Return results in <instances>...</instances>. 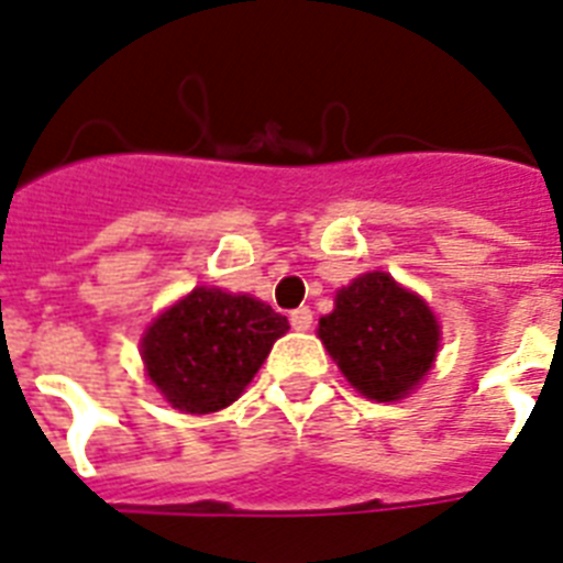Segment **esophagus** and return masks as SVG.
<instances>
[{
    "label": "esophagus",
    "mask_w": 563,
    "mask_h": 563,
    "mask_svg": "<svg viewBox=\"0 0 563 563\" xmlns=\"http://www.w3.org/2000/svg\"><path fill=\"white\" fill-rule=\"evenodd\" d=\"M290 325H294L296 331H308V328L313 325V310L310 308L290 310Z\"/></svg>",
    "instance_id": "obj_1"
}]
</instances>
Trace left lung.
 I'll list each match as a JSON object with an SVG mask.
<instances>
[{"label": "left lung", "mask_w": 563, "mask_h": 563, "mask_svg": "<svg viewBox=\"0 0 563 563\" xmlns=\"http://www.w3.org/2000/svg\"><path fill=\"white\" fill-rule=\"evenodd\" d=\"M317 334L345 380L372 401L412 393L442 340L430 305L380 269L336 290L334 310L319 319Z\"/></svg>", "instance_id": "left-lung-1"}]
</instances>
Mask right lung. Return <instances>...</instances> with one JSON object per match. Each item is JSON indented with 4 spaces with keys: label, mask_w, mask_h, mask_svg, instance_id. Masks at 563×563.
<instances>
[{
    "label": "right lung",
    "mask_w": 563,
    "mask_h": 563,
    "mask_svg": "<svg viewBox=\"0 0 563 563\" xmlns=\"http://www.w3.org/2000/svg\"><path fill=\"white\" fill-rule=\"evenodd\" d=\"M287 328V317L253 296L195 287L151 322L142 360L170 407L206 416L241 398Z\"/></svg>",
    "instance_id": "obj_1"
}]
</instances>
